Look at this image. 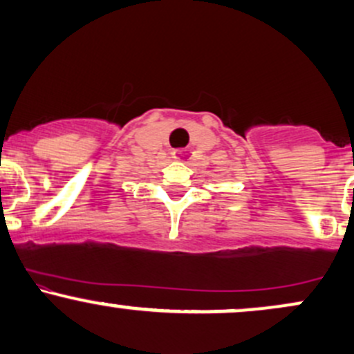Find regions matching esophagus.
<instances>
[{"label": "esophagus", "mask_w": 354, "mask_h": 354, "mask_svg": "<svg viewBox=\"0 0 354 354\" xmlns=\"http://www.w3.org/2000/svg\"><path fill=\"white\" fill-rule=\"evenodd\" d=\"M189 158H191V151H189V149H186V148L174 149V151H173V160H176V161H183V163H186Z\"/></svg>", "instance_id": "1"}]
</instances>
